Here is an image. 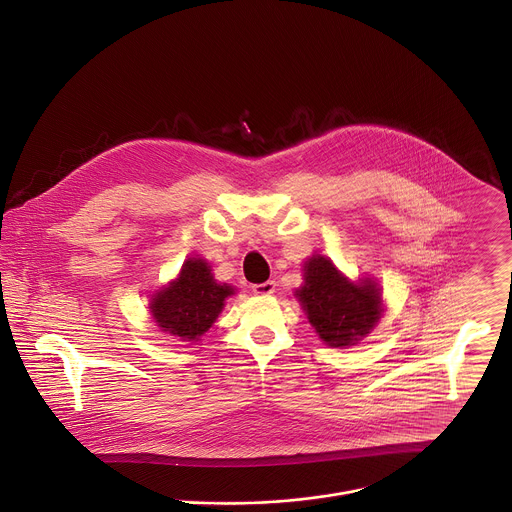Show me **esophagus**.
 I'll return each mask as SVG.
<instances>
[{
  "label": "esophagus",
  "mask_w": 512,
  "mask_h": 512,
  "mask_svg": "<svg viewBox=\"0 0 512 512\" xmlns=\"http://www.w3.org/2000/svg\"><path fill=\"white\" fill-rule=\"evenodd\" d=\"M277 289V283L275 281H265L261 285H253V293L255 295H273Z\"/></svg>",
  "instance_id": "obj_1"
}]
</instances>
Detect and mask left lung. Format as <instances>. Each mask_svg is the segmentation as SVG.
Masks as SVG:
<instances>
[{"mask_svg": "<svg viewBox=\"0 0 512 512\" xmlns=\"http://www.w3.org/2000/svg\"><path fill=\"white\" fill-rule=\"evenodd\" d=\"M295 299L318 338L330 348H350L368 336L384 314L382 287L374 277L350 281L324 255L303 265V285Z\"/></svg>", "mask_w": 512, "mask_h": 512, "instance_id": "left-lung-1", "label": "left lung"}]
</instances>
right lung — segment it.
<instances>
[{
  "label": "right lung",
  "mask_w": 512,
  "mask_h": 512,
  "mask_svg": "<svg viewBox=\"0 0 512 512\" xmlns=\"http://www.w3.org/2000/svg\"><path fill=\"white\" fill-rule=\"evenodd\" d=\"M231 295H235V289L217 283L205 259L190 257L178 277L150 297L148 308L160 330L184 342H198Z\"/></svg>",
  "instance_id": "add662e5"
}]
</instances>
